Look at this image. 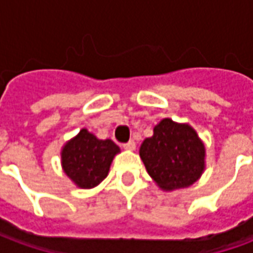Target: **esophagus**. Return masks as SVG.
Listing matches in <instances>:
<instances>
[{"label": "esophagus", "instance_id": "esophagus-1", "mask_svg": "<svg viewBox=\"0 0 253 253\" xmlns=\"http://www.w3.org/2000/svg\"><path fill=\"white\" fill-rule=\"evenodd\" d=\"M123 148L126 149V150H134L135 149V142L134 141H128V142L123 145Z\"/></svg>", "mask_w": 253, "mask_h": 253}]
</instances>
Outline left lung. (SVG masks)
Returning <instances> with one entry per match:
<instances>
[{"mask_svg":"<svg viewBox=\"0 0 253 253\" xmlns=\"http://www.w3.org/2000/svg\"><path fill=\"white\" fill-rule=\"evenodd\" d=\"M205 145L190 125L163 119L141 145L139 156L160 188L179 190L194 184L205 170Z\"/></svg>","mask_w":253,"mask_h":253,"instance_id":"obj_1","label":"left lung"}]
</instances>
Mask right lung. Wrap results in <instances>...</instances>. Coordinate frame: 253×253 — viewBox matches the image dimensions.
Masks as SVG:
<instances>
[{
	"mask_svg": "<svg viewBox=\"0 0 253 253\" xmlns=\"http://www.w3.org/2000/svg\"><path fill=\"white\" fill-rule=\"evenodd\" d=\"M119 146L111 139H99L83 128L62 148L63 172L80 188H93L104 180Z\"/></svg>",
	"mask_w": 253,
	"mask_h": 253,
	"instance_id": "add662e5",
	"label": "right lung"
}]
</instances>
